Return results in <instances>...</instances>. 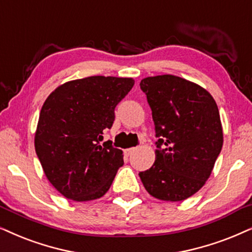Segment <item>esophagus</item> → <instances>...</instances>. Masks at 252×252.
<instances>
[{
    "instance_id": "obj_1",
    "label": "esophagus",
    "mask_w": 252,
    "mask_h": 252,
    "mask_svg": "<svg viewBox=\"0 0 252 252\" xmlns=\"http://www.w3.org/2000/svg\"><path fill=\"white\" fill-rule=\"evenodd\" d=\"M135 152V148H128V149H125V155L126 156H130L133 154V153Z\"/></svg>"
}]
</instances>
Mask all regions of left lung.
<instances>
[{
  "mask_svg": "<svg viewBox=\"0 0 252 252\" xmlns=\"http://www.w3.org/2000/svg\"><path fill=\"white\" fill-rule=\"evenodd\" d=\"M155 125V162L139 174L147 192L159 200L182 201L198 192L211 176L223 133L214 98L204 88L174 75L146 77Z\"/></svg>",
  "mask_w": 252,
  "mask_h": 252,
  "instance_id": "left-lung-1",
  "label": "left lung"
}]
</instances>
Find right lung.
Segmentation results:
<instances>
[{"label":"right lung","instance_id":"1","mask_svg":"<svg viewBox=\"0 0 252 252\" xmlns=\"http://www.w3.org/2000/svg\"><path fill=\"white\" fill-rule=\"evenodd\" d=\"M134 86L127 77L90 76L58 87L45 100L34 135L35 153L51 184L67 199L88 201L109 191L124 164L112 142L100 146L114 109Z\"/></svg>","mask_w":252,"mask_h":252}]
</instances>
